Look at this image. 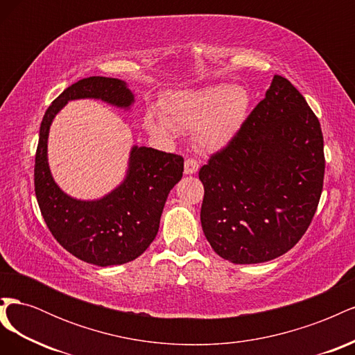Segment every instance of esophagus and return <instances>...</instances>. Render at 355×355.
Instances as JSON below:
<instances>
[{"instance_id":"1","label":"esophagus","mask_w":355,"mask_h":355,"mask_svg":"<svg viewBox=\"0 0 355 355\" xmlns=\"http://www.w3.org/2000/svg\"><path fill=\"white\" fill-rule=\"evenodd\" d=\"M198 161L196 158H188L185 159V175H194L198 171Z\"/></svg>"}]
</instances>
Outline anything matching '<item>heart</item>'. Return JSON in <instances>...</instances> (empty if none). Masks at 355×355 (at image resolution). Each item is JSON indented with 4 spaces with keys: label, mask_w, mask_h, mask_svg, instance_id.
Returning <instances> with one entry per match:
<instances>
[{
    "label": "heart",
    "mask_w": 355,
    "mask_h": 355,
    "mask_svg": "<svg viewBox=\"0 0 355 355\" xmlns=\"http://www.w3.org/2000/svg\"><path fill=\"white\" fill-rule=\"evenodd\" d=\"M250 110V93L243 85H207L171 93L163 105L164 115L149 110L144 116L146 130L158 137L192 128L194 141L204 151H219L244 123Z\"/></svg>",
    "instance_id": "obj_1"
}]
</instances>
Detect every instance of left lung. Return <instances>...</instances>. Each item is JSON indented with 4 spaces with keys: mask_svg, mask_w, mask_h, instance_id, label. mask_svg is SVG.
I'll list each match as a JSON object with an SVG mask.
<instances>
[{
    "mask_svg": "<svg viewBox=\"0 0 355 355\" xmlns=\"http://www.w3.org/2000/svg\"><path fill=\"white\" fill-rule=\"evenodd\" d=\"M201 227L232 263H261L302 239L324 179L318 118L282 75L230 144L200 168Z\"/></svg>",
    "mask_w": 355,
    "mask_h": 355,
    "instance_id": "left-lung-1",
    "label": "left lung"
}]
</instances>
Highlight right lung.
Here are the masks:
<instances>
[{"instance_id": "obj_1", "label": "right lung", "mask_w": 355, "mask_h": 355, "mask_svg": "<svg viewBox=\"0 0 355 355\" xmlns=\"http://www.w3.org/2000/svg\"><path fill=\"white\" fill-rule=\"evenodd\" d=\"M75 99H101L128 110L135 96L121 80L89 77L73 83L53 101L42 116L35 154L38 206L53 237L71 254L98 266L123 265L141 256L154 241L168 192L182 179L184 158L133 146L121 185L99 200L69 197L50 173L47 139L53 118Z\"/></svg>"}]
</instances>
